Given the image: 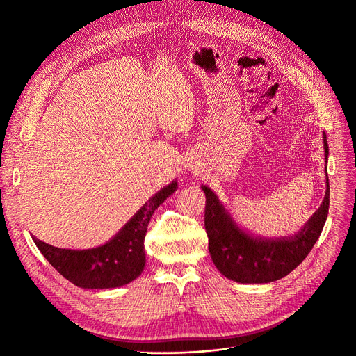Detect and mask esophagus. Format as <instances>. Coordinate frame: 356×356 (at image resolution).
I'll use <instances>...</instances> for the list:
<instances>
[{
	"instance_id": "34e87169",
	"label": "esophagus",
	"mask_w": 356,
	"mask_h": 356,
	"mask_svg": "<svg viewBox=\"0 0 356 356\" xmlns=\"http://www.w3.org/2000/svg\"><path fill=\"white\" fill-rule=\"evenodd\" d=\"M186 167H188L189 172H195V173H196V172L199 170V164H197V163H192V161H191Z\"/></svg>"
}]
</instances>
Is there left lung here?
I'll list each match as a JSON object with an SVG mask.
<instances>
[{"mask_svg": "<svg viewBox=\"0 0 356 356\" xmlns=\"http://www.w3.org/2000/svg\"><path fill=\"white\" fill-rule=\"evenodd\" d=\"M325 159L327 163L329 145L323 133ZM322 204L306 225L291 236H255L238 227L228 209L208 186L202 184L207 196L204 228L209 239V252L220 274L236 283H271L290 274L309 255L319 239L329 212V177Z\"/></svg>", "mask_w": 356, "mask_h": 356, "instance_id": "8db88e82", "label": "left lung"}]
</instances>
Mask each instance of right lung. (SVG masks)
<instances>
[{
	"label": "right lung",
	"mask_w": 356,
	"mask_h": 356,
	"mask_svg": "<svg viewBox=\"0 0 356 356\" xmlns=\"http://www.w3.org/2000/svg\"><path fill=\"white\" fill-rule=\"evenodd\" d=\"M177 181L149 197L141 209L104 245L89 250H66L35 239L37 248L66 280L81 289H115L136 280L144 270V238L148 222L160 204L176 192Z\"/></svg>",
	"instance_id": "obj_1"
}]
</instances>
